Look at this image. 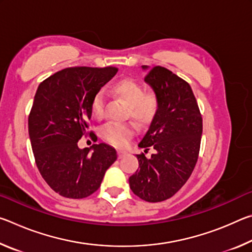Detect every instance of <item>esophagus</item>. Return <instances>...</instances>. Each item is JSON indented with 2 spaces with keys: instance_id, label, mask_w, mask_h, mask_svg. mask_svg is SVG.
<instances>
[{
  "instance_id": "obj_1",
  "label": "esophagus",
  "mask_w": 252,
  "mask_h": 252,
  "mask_svg": "<svg viewBox=\"0 0 252 252\" xmlns=\"http://www.w3.org/2000/svg\"><path fill=\"white\" fill-rule=\"evenodd\" d=\"M126 155V151H123V150H118V157L120 158V159H121V158L125 157Z\"/></svg>"
}]
</instances>
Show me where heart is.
I'll return each mask as SVG.
<instances>
[{
	"mask_svg": "<svg viewBox=\"0 0 252 252\" xmlns=\"http://www.w3.org/2000/svg\"><path fill=\"white\" fill-rule=\"evenodd\" d=\"M113 93L129 105L127 117L133 119L140 126H148L153 121L160 109V97L157 92H144L142 84L134 80H122L113 87ZM106 95L100 90L93 96L91 113L96 120L104 117ZM133 123H108L100 131L101 138L116 147H125L135 134Z\"/></svg>",
	"mask_w": 252,
	"mask_h": 252,
	"instance_id": "b5f03b06",
	"label": "heart"
}]
</instances>
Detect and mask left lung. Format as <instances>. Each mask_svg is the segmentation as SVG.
<instances>
[{"instance_id": "8db88e82", "label": "left lung", "mask_w": 252, "mask_h": 252, "mask_svg": "<svg viewBox=\"0 0 252 252\" xmlns=\"http://www.w3.org/2000/svg\"><path fill=\"white\" fill-rule=\"evenodd\" d=\"M147 67V66H143ZM144 81L160 97V109L140 148L150 158L136 155L139 169L129 178L135 195L148 202L171 198L188 181L198 161L202 116L190 84L163 66L148 71Z\"/></svg>"}]
</instances>
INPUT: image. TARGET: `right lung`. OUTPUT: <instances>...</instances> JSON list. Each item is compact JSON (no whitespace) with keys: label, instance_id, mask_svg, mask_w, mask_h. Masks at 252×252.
<instances>
[{"label":"right lung","instance_id":"add662e5","mask_svg":"<svg viewBox=\"0 0 252 252\" xmlns=\"http://www.w3.org/2000/svg\"><path fill=\"white\" fill-rule=\"evenodd\" d=\"M118 67H66L42 81L29 114V135L36 167L50 188L70 199L87 198L99 189L117 160L105 143L80 149L88 132L93 96L117 74Z\"/></svg>","mask_w":252,"mask_h":252}]
</instances>
